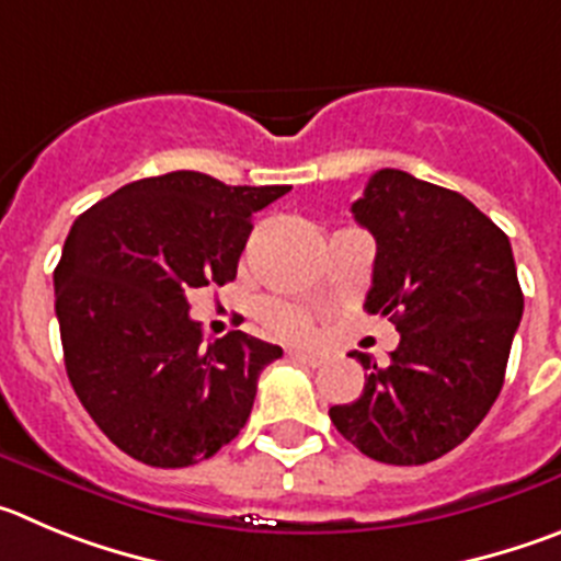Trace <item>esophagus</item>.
Masks as SVG:
<instances>
[{
	"label": "esophagus",
	"instance_id": "34e87169",
	"mask_svg": "<svg viewBox=\"0 0 561 561\" xmlns=\"http://www.w3.org/2000/svg\"><path fill=\"white\" fill-rule=\"evenodd\" d=\"M290 357H293V360L305 363V366H310V368H318V366H324V363H327V357L316 355V352H290Z\"/></svg>",
	"mask_w": 561,
	"mask_h": 561
}]
</instances>
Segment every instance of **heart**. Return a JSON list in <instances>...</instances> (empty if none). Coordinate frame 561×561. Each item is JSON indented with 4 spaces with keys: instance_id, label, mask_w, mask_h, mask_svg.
<instances>
[{
    "instance_id": "1",
    "label": "heart",
    "mask_w": 561,
    "mask_h": 561,
    "mask_svg": "<svg viewBox=\"0 0 561 561\" xmlns=\"http://www.w3.org/2000/svg\"><path fill=\"white\" fill-rule=\"evenodd\" d=\"M260 318H262V324L268 327L271 332L287 337V341H305V337H310L312 332L310 312L279 299L262 301Z\"/></svg>"
}]
</instances>
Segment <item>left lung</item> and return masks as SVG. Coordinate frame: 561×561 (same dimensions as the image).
<instances>
[{
	"instance_id": "left-lung-1",
	"label": "left lung",
	"mask_w": 561,
	"mask_h": 561,
	"mask_svg": "<svg viewBox=\"0 0 561 561\" xmlns=\"http://www.w3.org/2000/svg\"><path fill=\"white\" fill-rule=\"evenodd\" d=\"M352 215L377 243L366 310L400 346L366 368L363 393L330 419L363 456L397 467L450 453L481 425L506 377L523 290L508 237L463 195L377 170Z\"/></svg>"
}]
</instances>
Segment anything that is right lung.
Wrapping results in <instances>:
<instances>
[{
  "label": "right lung",
  "instance_id": "obj_1",
  "mask_svg": "<svg viewBox=\"0 0 561 561\" xmlns=\"http://www.w3.org/2000/svg\"><path fill=\"white\" fill-rule=\"evenodd\" d=\"M287 190L175 170L75 220L55 268L64 363L94 425L136 461L190 467L243 431L282 350L240 330L204 343L186 293L234 279L251 215Z\"/></svg>",
  "mask_w": 561,
  "mask_h": 561
}]
</instances>
